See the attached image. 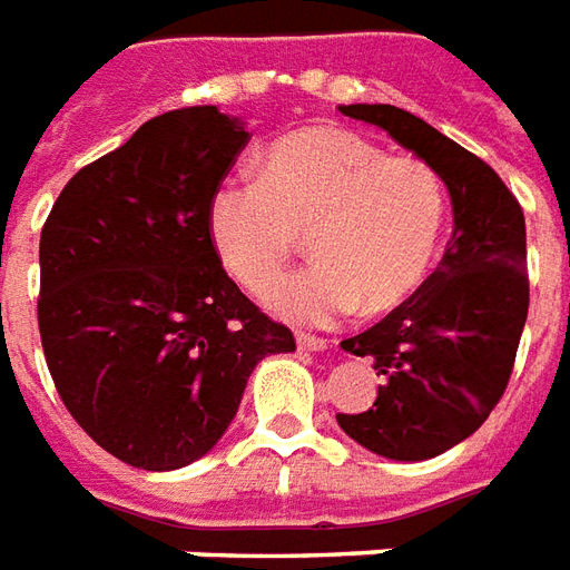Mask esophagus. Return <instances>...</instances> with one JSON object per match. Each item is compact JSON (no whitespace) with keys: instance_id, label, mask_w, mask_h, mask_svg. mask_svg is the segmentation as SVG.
I'll return each mask as SVG.
<instances>
[{"instance_id":"esophagus-1","label":"esophagus","mask_w":570,"mask_h":570,"mask_svg":"<svg viewBox=\"0 0 570 570\" xmlns=\"http://www.w3.org/2000/svg\"><path fill=\"white\" fill-rule=\"evenodd\" d=\"M296 345L302 347V351H314V354H317V351H326V347H330V342H326V338H321V335H296Z\"/></svg>"}]
</instances>
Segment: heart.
Instances as JSON below:
<instances>
[{
	"instance_id": "1",
	"label": "heart",
	"mask_w": 570,
	"mask_h": 570,
	"mask_svg": "<svg viewBox=\"0 0 570 570\" xmlns=\"http://www.w3.org/2000/svg\"><path fill=\"white\" fill-rule=\"evenodd\" d=\"M445 188L421 158H387L360 134L305 128L274 140L259 183H232L210 200L216 256L249 293H265L311 235L314 265L272 289L296 323L351 311L384 317L428 284L445 232Z\"/></svg>"
}]
</instances>
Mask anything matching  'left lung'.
I'll return each instance as SVG.
<instances>
[{
	"label": "left lung",
	"instance_id": "8db88e82",
	"mask_svg": "<svg viewBox=\"0 0 570 570\" xmlns=\"http://www.w3.org/2000/svg\"><path fill=\"white\" fill-rule=\"evenodd\" d=\"M428 161L452 198V240L440 268L403 308L345 338L382 375L375 403L335 415L363 449L428 461L464 442L498 406L528 317L525 216L501 176L473 151L387 104L338 106Z\"/></svg>",
	"mask_w": 570,
	"mask_h": 570
}]
</instances>
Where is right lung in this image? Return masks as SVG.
<instances>
[{
	"instance_id": "right-lung-1",
	"label": "right lung",
	"mask_w": 570,
	"mask_h": 570,
	"mask_svg": "<svg viewBox=\"0 0 570 570\" xmlns=\"http://www.w3.org/2000/svg\"><path fill=\"white\" fill-rule=\"evenodd\" d=\"M247 140V121L216 106L149 118L69 179L42 228L39 333L57 394L130 466L204 458L256 363L296 351L225 274L207 228Z\"/></svg>"
}]
</instances>
